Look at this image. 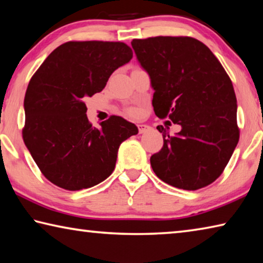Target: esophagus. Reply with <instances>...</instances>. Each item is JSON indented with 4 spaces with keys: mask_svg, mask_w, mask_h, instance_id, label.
I'll return each mask as SVG.
<instances>
[{
    "mask_svg": "<svg viewBox=\"0 0 263 263\" xmlns=\"http://www.w3.org/2000/svg\"><path fill=\"white\" fill-rule=\"evenodd\" d=\"M138 130H139V133H145L151 130V126L148 125H144V124H140V125H138Z\"/></svg>",
    "mask_w": 263,
    "mask_h": 263,
    "instance_id": "obj_1",
    "label": "esophagus"
}]
</instances>
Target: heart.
<instances>
[{"label": "heart", "instance_id": "obj_1", "mask_svg": "<svg viewBox=\"0 0 263 263\" xmlns=\"http://www.w3.org/2000/svg\"><path fill=\"white\" fill-rule=\"evenodd\" d=\"M127 112H128V115H131V116H138V115H139V110L136 109V108H131V109L127 110Z\"/></svg>", "mask_w": 263, "mask_h": 263}]
</instances>
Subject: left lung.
<instances>
[{"mask_svg": "<svg viewBox=\"0 0 263 263\" xmlns=\"http://www.w3.org/2000/svg\"><path fill=\"white\" fill-rule=\"evenodd\" d=\"M131 45L149 75L155 115L182 127L174 137L157 127L163 146L151 157L155 175L184 190L211 184L239 141L237 97L228 73L195 38L160 35L133 39Z\"/></svg>", "mask_w": 263, "mask_h": 263, "instance_id": "1", "label": "left lung"}]
</instances>
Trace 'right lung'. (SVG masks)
<instances>
[{
    "instance_id": "1",
    "label": "right lung",
    "mask_w": 263,
    "mask_h": 263,
    "mask_svg": "<svg viewBox=\"0 0 263 263\" xmlns=\"http://www.w3.org/2000/svg\"><path fill=\"white\" fill-rule=\"evenodd\" d=\"M133 53L121 42H67L57 47L31 78L24 99L23 140L43 175L77 191L101 183L116 166L118 148L138 127L111 116L97 128L86 100L103 90Z\"/></svg>"
}]
</instances>
